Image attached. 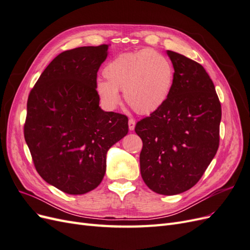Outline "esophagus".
<instances>
[{"label":"esophagus","instance_id":"esophagus-1","mask_svg":"<svg viewBox=\"0 0 250 250\" xmlns=\"http://www.w3.org/2000/svg\"><path fill=\"white\" fill-rule=\"evenodd\" d=\"M128 127H129V130H133L134 127H135V121L133 119H129L128 121Z\"/></svg>","mask_w":250,"mask_h":250}]
</instances>
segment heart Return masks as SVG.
Listing matches in <instances>:
<instances>
[{"mask_svg":"<svg viewBox=\"0 0 250 250\" xmlns=\"http://www.w3.org/2000/svg\"><path fill=\"white\" fill-rule=\"evenodd\" d=\"M105 81L96 83L103 106L112 110L120 104L119 90L126 103L140 115H149L167 102L174 82L170 60L153 50H142L116 56L103 69Z\"/></svg>","mask_w":250,"mask_h":250,"instance_id":"heart-1","label":"heart"}]
</instances>
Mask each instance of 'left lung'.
Listing matches in <instances>:
<instances>
[{"instance_id": "left-lung-1", "label": "left lung", "mask_w": 250, "mask_h": 250, "mask_svg": "<svg viewBox=\"0 0 250 250\" xmlns=\"http://www.w3.org/2000/svg\"><path fill=\"white\" fill-rule=\"evenodd\" d=\"M173 67L171 94L134 130L143 141L142 178L153 192L176 195L194 187L217 153L221 104L203 66L167 51Z\"/></svg>"}]
</instances>
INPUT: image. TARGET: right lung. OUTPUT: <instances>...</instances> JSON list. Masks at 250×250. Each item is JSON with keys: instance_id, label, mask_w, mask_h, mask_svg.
<instances>
[{"instance_id": "1", "label": "right lung", "mask_w": 250, "mask_h": 250, "mask_svg": "<svg viewBox=\"0 0 250 250\" xmlns=\"http://www.w3.org/2000/svg\"><path fill=\"white\" fill-rule=\"evenodd\" d=\"M108 47L60 53L28 97L24 135L34 167L67 194H85L100 185L108 149L128 132L125 115L99 107L97 73Z\"/></svg>"}]
</instances>
